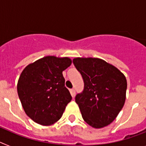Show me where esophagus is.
Listing matches in <instances>:
<instances>
[{
  "label": "esophagus",
  "instance_id": "esophagus-1",
  "mask_svg": "<svg viewBox=\"0 0 146 146\" xmlns=\"http://www.w3.org/2000/svg\"><path fill=\"white\" fill-rule=\"evenodd\" d=\"M70 93H71V95H72V96H73V97H74V96H76V90L74 88H72V89H71Z\"/></svg>",
  "mask_w": 146,
  "mask_h": 146
}]
</instances>
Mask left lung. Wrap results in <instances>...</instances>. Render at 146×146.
Masks as SVG:
<instances>
[{
	"instance_id": "left-lung-1",
	"label": "left lung",
	"mask_w": 146,
	"mask_h": 146,
	"mask_svg": "<svg viewBox=\"0 0 146 146\" xmlns=\"http://www.w3.org/2000/svg\"><path fill=\"white\" fill-rule=\"evenodd\" d=\"M73 63L84 81L82 92L76 94L82 118L95 128L111 124L125 101L127 81L114 66L96 58H76Z\"/></svg>"
}]
</instances>
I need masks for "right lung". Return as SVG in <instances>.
Listing matches in <instances>:
<instances>
[{
	"label": "right lung",
	"mask_w": 146,
	"mask_h": 146,
	"mask_svg": "<svg viewBox=\"0 0 146 146\" xmlns=\"http://www.w3.org/2000/svg\"><path fill=\"white\" fill-rule=\"evenodd\" d=\"M69 58L46 56L24 68L18 79V94L28 117L42 125L57 122L72 100L62 72Z\"/></svg>",
	"instance_id": "obj_1"
}]
</instances>
